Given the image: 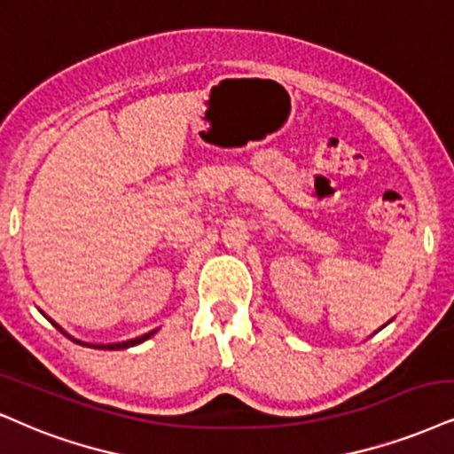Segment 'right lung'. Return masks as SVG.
<instances>
[{"label": "right lung", "instance_id": "1", "mask_svg": "<svg viewBox=\"0 0 454 454\" xmlns=\"http://www.w3.org/2000/svg\"><path fill=\"white\" fill-rule=\"evenodd\" d=\"M54 324V322H52ZM56 328L60 330V333L65 334L67 339H71V340H75L77 345H83V347H94V349H128V347H134V345H138V343H143V340H147V339H151L153 337L155 333H158V330H151V333H147V334H143V337H137V339H130V340H124V343H111V345H90V343H83V340H77V339H73L71 334H67L63 328L59 326V324H54Z\"/></svg>", "mask_w": 454, "mask_h": 454}]
</instances>
